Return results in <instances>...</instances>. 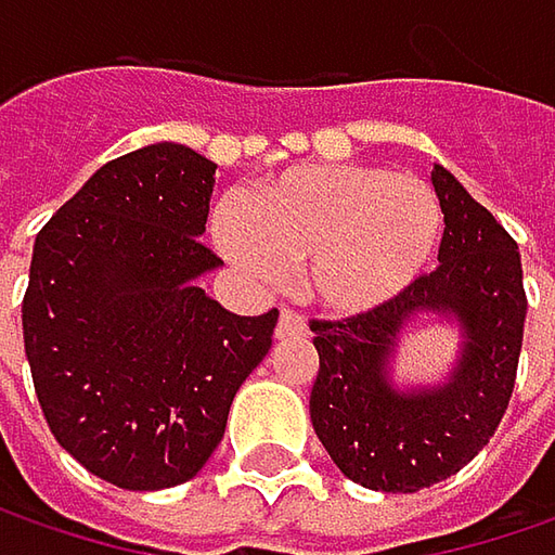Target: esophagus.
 I'll list each match as a JSON object with an SVG mask.
<instances>
[{"label": "esophagus", "mask_w": 555, "mask_h": 555, "mask_svg": "<svg viewBox=\"0 0 555 555\" xmlns=\"http://www.w3.org/2000/svg\"><path fill=\"white\" fill-rule=\"evenodd\" d=\"M306 333V318L299 311L281 309V318H278V327H274V336L278 339H287V336H302Z\"/></svg>", "instance_id": "34e87169"}]
</instances>
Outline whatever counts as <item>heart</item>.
<instances>
[{
  "instance_id": "b5f03b06",
  "label": "heart",
  "mask_w": 555,
  "mask_h": 555,
  "mask_svg": "<svg viewBox=\"0 0 555 555\" xmlns=\"http://www.w3.org/2000/svg\"><path fill=\"white\" fill-rule=\"evenodd\" d=\"M228 259L262 284L302 266L314 302L361 314L395 299L441 237L436 191L416 176L373 166H296L259 184L241 212H222Z\"/></svg>"
}]
</instances>
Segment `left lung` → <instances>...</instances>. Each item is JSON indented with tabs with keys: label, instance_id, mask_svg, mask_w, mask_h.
<instances>
[{
	"label": "left lung",
	"instance_id": "left-lung-1",
	"mask_svg": "<svg viewBox=\"0 0 555 555\" xmlns=\"http://www.w3.org/2000/svg\"><path fill=\"white\" fill-rule=\"evenodd\" d=\"M433 188L444 212L436 271L379 309L311 321L321 358L311 426L343 476L371 491L414 494L460 473L501 426L516 386L528 309L519 246L444 166ZM420 310L454 317L464 352L444 387L398 393L388 358Z\"/></svg>",
	"mask_w": 555,
	"mask_h": 555
}]
</instances>
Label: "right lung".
<instances>
[{"instance_id": "obj_1", "label": "right lung", "mask_w": 555, "mask_h": 555, "mask_svg": "<svg viewBox=\"0 0 555 555\" xmlns=\"http://www.w3.org/2000/svg\"><path fill=\"white\" fill-rule=\"evenodd\" d=\"M216 163L160 141L104 163L36 234L24 352L57 444L126 491L194 479L271 349L278 309L241 318L197 278Z\"/></svg>"}]
</instances>
